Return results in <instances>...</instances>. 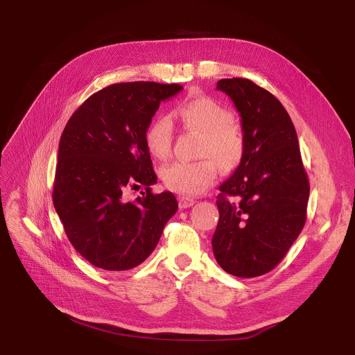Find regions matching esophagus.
Masks as SVG:
<instances>
[{
    "label": "esophagus",
    "mask_w": 355,
    "mask_h": 355,
    "mask_svg": "<svg viewBox=\"0 0 355 355\" xmlns=\"http://www.w3.org/2000/svg\"><path fill=\"white\" fill-rule=\"evenodd\" d=\"M194 200L193 198H190V197H180L178 198V207L181 209V210H184V209H189V207H191V206H194Z\"/></svg>",
    "instance_id": "esophagus-1"
}]
</instances>
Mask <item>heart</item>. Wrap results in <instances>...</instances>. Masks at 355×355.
<instances>
[{
  "label": "heart",
  "instance_id": "heart-1",
  "mask_svg": "<svg viewBox=\"0 0 355 355\" xmlns=\"http://www.w3.org/2000/svg\"><path fill=\"white\" fill-rule=\"evenodd\" d=\"M175 116L189 130L202 137L200 155L194 162H173L162 170V181L168 189L185 194L200 196L216 181L218 164L226 171L236 170L246 154L243 129L233 122V112L210 96H196L184 102ZM174 135L173 121L161 115L145 130L146 149L157 159H166L171 154Z\"/></svg>",
  "mask_w": 355,
  "mask_h": 355
}]
</instances>
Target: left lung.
<instances>
[{
    "label": "left lung",
    "instance_id": "obj_1",
    "mask_svg": "<svg viewBox=\"0 0 355 355\" xmlns=\"http://www.w3.org/2000/svg\"><path fill=\"white\" fill-rule=\"evenodd\" d=\"M217 90L239 110L246 154L220 185L213 253L233 276H262L281 263L305 226L308 175L291 116L270 92L241 78L218 80Z\"/></svg>",
    "mask_w": 355,
    "mask_h": 355
}]
</instances>
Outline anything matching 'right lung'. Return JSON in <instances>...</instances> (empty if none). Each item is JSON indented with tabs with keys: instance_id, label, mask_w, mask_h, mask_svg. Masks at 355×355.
Listing matches in <instances>:
<instances>
[{
	"instance_id": "add662e5",
	"label": "right lung",
	"mask_w": 355,
	"mask_h": 355,
	"mask_svg": "<svg viewBox=\"0 0 355 355\" xmlns=\"http://www.w3.org/2000/svg\"><path fill=\"white\" fill-rule=\"evenodd\" d=\"M182 86L155 82L110 85L87 98L69 119L60 142L53 204L73 248L103 270L141 265L158 245L177 209L157 182L145 130L162 101ZM144 184L147 194L126 202L121 193Z\"/></svg>"
}]
</instances>
